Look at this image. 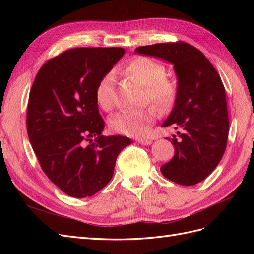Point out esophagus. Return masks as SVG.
<instances>
[{"mask_svg":"<svg viewBox=\"0 0 254 254\" xmlns=\"http://www.w3.org/2000/svg\"><path fill=\"white\" fill-rule=\"evenodd\" d=\"M135 141L141 145H150L152 143L151 140H147V139H136Z\"/></svg>","mask_w":254,"mask_h":254,"instance_id":"esophagus-1","label":"esophagus"}]
</instances>
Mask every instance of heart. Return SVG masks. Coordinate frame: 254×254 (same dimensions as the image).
Here are the masks:
<instances>
[{"label": "heart", "instance_id": "heart-1", "mask_svg": "<svg viewBox=\"0 0 254 254\" xmlns=\"http://www.w3.org/2000/svg\"><path fill=\"white\" fill-rule=\"evenodd\" d=\"M124 72L144 86L145 102L152 104L160 113H167L174 108L179 95L178 82L166 77L163 64L146 56H136L124 66ZM114 97L113 76L106 74L96 84V103L103 110L109 111L114 105ZM154 109L148 107L137 111H122L111 119L110 127L121 134L143 137L148 134L157 118Z\"/></svg>", "mask_w": 254, "mask_h": 254}]
</instances>
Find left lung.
<instances>
[{
    "label": "left lung",
    "mask_w": 254,
    "mask_h": 254,
    "mask_svg": "<svg viewBox=\"0 0 254 254\" xmlns=\"http://www.w3.org/2000/svg\"><path fill=\"white\" fill-rule=\"evenodd\" d=\"M135 53L170 61L178 78L179 95L163 127L173 135L174 158L161 166L168 180L194 186L209 176L224 156L229 134L226 90L202 52L187 42L145 45Z\"/></svg>",
    "instance_id": "1"
}]
</instances>
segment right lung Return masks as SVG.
Wrapping results in <instances>:
<instances>
[{"instance_id":"obj_1","label":"right lung","mask_w":254,"mask_h":254,"mask_svg":"<svg viewBox=\"0 0 254 254\" xmlns=\"http://www.w3.org/2000/svg\"><path fill=\"white\" fill-rule=\"evenodd\" d=\"M122 48H76L38 72L29 92V142L49 179L75 198L94 195L111 180L115 161L131 140L102 135L96 84L124 55ZM94 138V140H92Z\"/></svg>"}]
</instances>
